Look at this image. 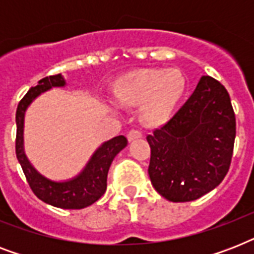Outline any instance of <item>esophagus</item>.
Returning a JSON list of instances; mask_svg holds the SVG:
<instances>
[{
  "label": "esophagus",
  "instance_id": "esophagus-1",
  "mask_svg": "<svg viewBox=\"0 0 254 254\" xmlns=\"http://www.w3.org/2000/svg\"><path fill=\"white\" fill-rule=\"evenodd\" d=\"M127 137L129 141H134V139L137 138H141V137H142V133L139 130H137V129H131V130L127 133Z\"/></svg>",
  "mask_w": 254,
  "mask_h": 254
}]
</instances>
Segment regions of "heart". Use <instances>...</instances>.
Here are the masks:
<instances>
[{
  "label": "heart",
  "instance_id": "b5f03b06",
  "mask_svg": "<svg viewBox=\"0 0 254 254\" xmlns=\"http://www.w3.org/2000/svg\"><path fill=\"white\" fill-rule=\"evenodd\" d=\"M185 88V76L179 69H141L120 77L113 95L123 105H141V120L146 125H155L169 117Z\"/></svg>",
  "mask_w": 254,
  "mask_h": 254
}]
</instances>
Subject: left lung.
I'll return each mask as SVG.
<instances>
[{"mask_svg":"<svg viewBox=\"0 0 254 254\" xmlns=\"http://www.w3.org/2000/svg\"><path fill=\"white\" fill-rule=\"evenodd\" d=\"M235 137L236 119L228 92L213 77L201 76L173 119L146 137L151 185L170 201L199 199L228 173Z\"/></svg>","mask_w":254,"mask_h":254,"instance_id":"left-lung-1","label":"left lung"}]
</instances>
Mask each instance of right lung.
Segmentation results:
<instances>
[{
	"label": "right lung",
	"instance_id": "right-lung-1",
	"mask_svg": "<svg viewBox=\"0 0 254 254\" xmlns=\"http://www.w3.org/2000/svg\"><path fill=\"white\" fill-rule=\"evenodd\" d=\"M64 85L65 80L61 73L43 77L42 80L38 81V85L30 88L25 97L19 101L15 113V123H17L15 154L18 162L21 163L30 189L33 190V192L42 201L58 208L81 209L93 204L104 195L107 190L108 171L112 161L127 146V139L124 135H117L115 138L104 142L93 153L83 171L68 181H51L34 169L29 158L26 157L25 147H23V123H25L26 109L41 93L54 87H64Z\"/></svg>",
	"mask_w": 254,
	"mask_h": 254
}]
</instances>
